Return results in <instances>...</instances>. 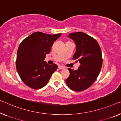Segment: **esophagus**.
I'll return each instance as SVG.
<instances>
[{
    "label": "esophagus",
    "instance_id": "1",
    "mask_svg": "<svg viewBox=\"0 0 121 121\" xmlns=\"http://www.w3.org/2000/svg\"><path fill=\"white\" fill-rule=\"evenodd\" d=\"M58 67H59V69H65L64 67H63V66H60V65H59V66H58Z\"/></svg>",
    "mask_w": 121,
    "mask_h": 121
}]
</instances>
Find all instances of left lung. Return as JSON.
<instances>
[{
  "instance_id": "obj_1",
  "label": "left lung",
  "mask_w": 121,
  "mask_h": 121,
  "mask_svg": "<svg viewBox=\"0 0 121 121\" xmlns=\"http://www.w3.org/2000/svg\"><path fill=\"white\" fill-rule=\"evenodd\" d=\"M68 37L76 45L73 59L80 64L77 70L68 68L70 75L66 82L73 91L80 92L88 89L100 73L103 60L100 46L93 37L82 32H73Z\"/></svg>"
}]
</instances>
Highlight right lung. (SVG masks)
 Returning a JSON list of instances; mask_svg holds the SVG:
<instances>
[{
	"instance_id": "right-lung-1",
	"label": "right lung",
	"mask_w": 121,
	"mask_h": 121,
	"mask_svg": "<svg viewBox=\"0 0 121 121\" xmlns=\"http://www.w3.org/2000/svg\"><path fill=\"white\" fill-rule=\"evenodd\" d=\"M61 33L50 35L34 32L23 39L17 53L16 68L24 83L33 89H39L48 83L57 66L50 65L44 60L53 43Z\"/></svg>"
}]
</instances>
